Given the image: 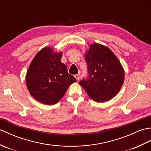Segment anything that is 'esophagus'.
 <instances>
[{
    "label": "esophagus",
    "mask_w": 151,
    "mask_h": 151,
    "mask_svg": "<svg viewBox=\"0 0 151 151\" xmlns=\"http://www.w3.org/2000/svg\"><path fill=\"white\" fill-rule=\"evenodd\" d=\"M75 78H76V80H77V81H79L80 77H79V75H78V74H76V75H75Z\"/></svg>",
    "instance_id": "obj_1"
}]
</instances>
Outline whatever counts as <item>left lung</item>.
Segmentation results:
<instances>
[{"instance_id": "left-lung-1", "label": "left lung", "mask_w": 151, "mask_h": 151, "mask_svg": "<svg viewBox=\"0 0 151 151\" xmlns=\"http://www.w3.org/2000/svg\"><path fill=\"white\" fill-rule=\"evenodd\" d=\"M88 78L79 82L89 97L98 102L110 100L123 84L124 72L114 52L102 45L95 43L89 46L85 54Z\"/></svg>"}]
</instances>
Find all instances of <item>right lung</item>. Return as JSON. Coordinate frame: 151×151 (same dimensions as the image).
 Returning a JSON list of instances; mask_svg holds the SVG:
<instances>
[{"label": "right lung", "instance_id": "1", "mask_svg": "<svg viewBox=\"0 0 151 151\" xmlns=\"http://www.w3.org/2000/svg\"><path fill=\"white\" fill-rule=\"evenodd\" d=\"M62 53L45 47L35 56L26 75L27 88L30 95L44 104L57 103L76 80L68 73L62 63Z\"/></svg>", "mask_w": 151, "mask_h": 151}]
</instances>
